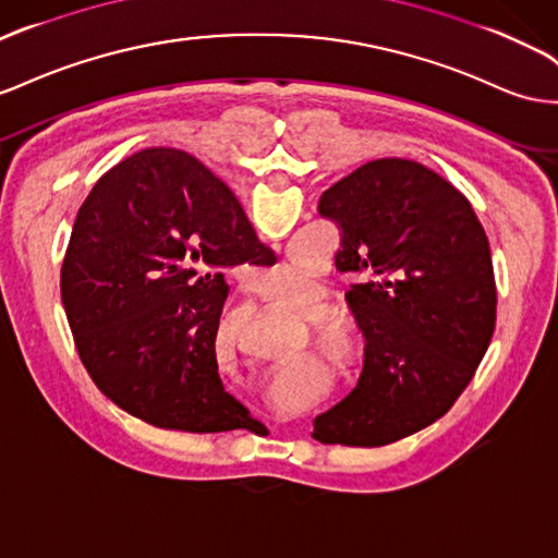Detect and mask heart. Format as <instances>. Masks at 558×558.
Returning a JSON list of instances; mask_svg holds the SVG:
<instances>
[{
  "instance_id": "obj_1",
  "label": "heart",
  "mask_w": 558,
  "mask_h": 558,
  "mask_svg": "<svg viewBox=\"0 0 558 558\" xmlns=\"http://www.w3.org/2000/svg\"><path fill=\"white\" fill-rule=\"evenodd\" d=\"M283 291H286L283 279L272 281V286H269V305H286V303H289V295H286Z\"/></svg>"
}]
</instances>
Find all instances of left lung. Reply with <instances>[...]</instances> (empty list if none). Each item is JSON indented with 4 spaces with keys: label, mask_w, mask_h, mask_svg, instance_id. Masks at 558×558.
Segmentation results:
<instances>
[{
    "label": "left lung",
    "mask_w": 558,
    "mask_h": 558,
    "mask_svg": "<svg viewBox=\"0 0 558 558\" xmlns=\"http://www.w3.org/2000/svg\"><path fill=\"white\" fill-rule=\"evenodd\" d=\"M366 338L352 395L314 420L322 444L375 448L444 417L472 383L498 312L488 236L472 204L411 159H375L319 199Z\"/></svg>",
    "instance_id": "8db88e82"
}]
</instances>
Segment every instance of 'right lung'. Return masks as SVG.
Returning a JSON list of instances; mask_svg holds the SVG:
<instances>
[{
  "mask_svg": "<svg viewBox=\"0 0 558 558\" xmlns=\"http://www.w3.org/2000/svg\"><path fill=\"white\" fill-rule=\"evenodd\" d=\"M246 263L275 255L199 159L147 147L105 173L77 210L60 269L74 348L102 395L161 429L253 425L216 361L225 275Z\"/></svg>",
  "mask_w": 558,
  "mask_h": 558,
  "instance_id": "obj_1",
  "label": "right lung"
}]
</instances>
